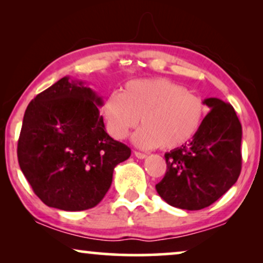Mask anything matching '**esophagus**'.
<instances>
[{
    "instance_id": "obj_1",
    "label": "esophagus",
    "mask_w": 263,
    "mask_h": 263,
    "mask_svg": "<svg viewBox=\"0 0 263 263\" xmlns=\"http://www.w3.org/2000/svg\"><path fill=\"white\" fill-rule=\"evenodd\" d=\"M134 156H135L136 158H139V159H145V158L147 157V154L141 153V152H138V151H135Z\"/></svg>"
}]
</instances>
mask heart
<instances>
[{"label":"heart","instance_id":"obj_1","mask_svg":"<svg viewBox=\"0 0 263 263\" xmlns=\"http://www.w3.org/2000/svg\"><path fill=\"white\" fill-rule=\"evenodd\" d=\"M107 129L122 140L139 123L133 135L141 148H178L190 141L206 116V104L195 93L168 79L129 81L122 93H111L103 105Z\"/></svg>","mask_w":263,"mask_h":263}]
</instances>
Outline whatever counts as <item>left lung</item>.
I'll return each instance as SVG.
<instances>
[{
	"instance_id": "left-lung-1",
	"label": "left lung",
	"mask_w": 263,
	"mask_h": 263,
	"mask_svg": "<svg viewBox=\"0 0 263 263\" xmlns=\"http://www.w3.org/2000/svg\"><path fill=\"white\" fill-rule=\"evenodd\" d=\"M188 143L165 153L167 170L156 185L171 206L199 211L211 206L237 182L242 170V125L232 105L218 98Z\"/></svg>"
}]
</instances>
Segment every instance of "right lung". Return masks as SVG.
I'll list each match as a JSON object with an SVG mask.
<instances>
[{
  "mask_svg": "<svg viewBox=\"0 0 263 263\" xmlns=\"http://www.w3.org/2000/svg\"><path fill=\"white\" fill-rule=\"evenodd\" d=\"M103 100L82 81L62 78L28 104L17 160L46 206L85 211L109 190L114 168L132 151L105 132Z\"/></svg>",
  "mask_w": 263,
  "mask_h": 263,
  "instance_id": "obj_1",
  "label": "right lung"
}]
</instances>
